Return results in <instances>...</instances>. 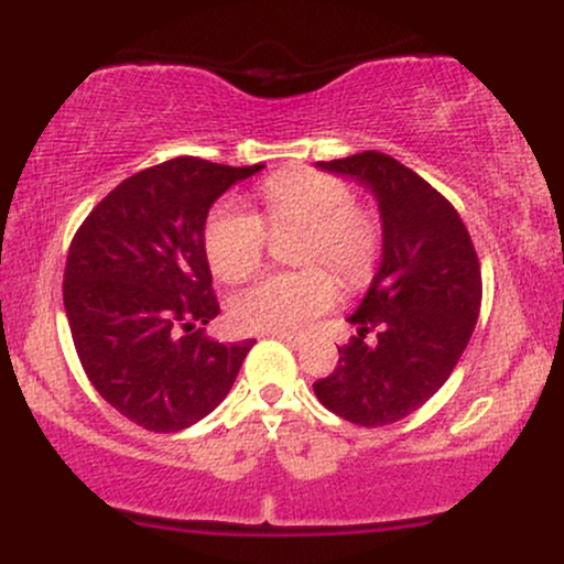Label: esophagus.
I'll return each instance as SVG.
<instances>
[{
    "label": "esophagus",
    "instance_id": "34e87169",
    "mask_svg": "<svg viewBox=\"0 0 564 564\" xmlns=\"http://www.w3.org/2000/svg\"><path fill=\"white\" fill-rule=\"evenodd\" d=\"M270 336H275V339H281V341H286V345H291V347H300L302 345V336H296V334H286V332H278V334H270Z\"/></svg>",
    "mask_w": 564,
    "mask_h": 564
}]
</instances>
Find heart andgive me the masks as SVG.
<instances>
[{"instance_id":"heart-1","label":"heart","mask_w":564,"mask_h":564,"mask_svg":"<svg viewBox=\"0 0 564 564\" xmlns=\"http://www.w3.org/2000/svg\"><path fill=\"white\" fill-rule=\"evenodd\" d=\"M260 212L223 200L204 225V251L212 273L241 281L260 268L268 232L302 228L294 273H264L238 289L228 302L232 326L241 332H302L336 302L341 283L360 289L377 270L384 228L341 177L315 170L281 172L257 191ZM337 278L334 279L333 275Z\"/></svg>"}]
</instances>
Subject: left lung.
Listing matches in <instances>:
<instances>
[{"mask_svg":"<svg viewBox=\"0 0 564 564\" xmlns=\"http://www.w3.org/2000/svg\"><path fill=\"white\" fill-rule=\"evenodd\" d=\"M318 166L371 187L384 246L366 300L349 315L358 336L339 347V366L313 390L352 424L400 422L448 381L469 345L482 302L480 260L451 200L387 153L364 151ZM371 330L378 341L368 346Z\"/></svg>","mask_w":564,"mask_h":564,"instance_id":"left-lung-1","label":"left lung"}]
</instances>
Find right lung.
<instances>
[{
    "instance_id": "add662e5",
    "label": "right lung",
    "mask_w": 564,
    "mask_h": 564,
    "mask_svg": "<svg viewBox=\"0 0 564 564\" xmlns=\"http://www.w3.org/2000/svg\"><path fill=\"white\" fill-rule=\"evenodd\" d=\"M196 156L116 185L70 241L63 304L84 373L106 403L151 432L200 422L230 392L254 339L212 341L219 315L204 251L209 206L260 172Z\"/></svg>"
}]
</instances>
